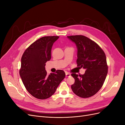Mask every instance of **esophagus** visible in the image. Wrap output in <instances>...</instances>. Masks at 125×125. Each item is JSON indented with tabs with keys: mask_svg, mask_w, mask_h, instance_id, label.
I'll list each match as a JSON object with an SVG mask.
<instances>
[{
	"mask_svg": "<svg viewBox=\"0 0 125 125\" xmlns=\"http://www.w3.org/2000/svg\"><path fill=\"white\" fill-rule=\"evenodd\" d=\"M70 74L69 73H67V72H66V77H70Z\"/></svg>",
	"mask_w": 125,
	"mask_h": 125,
	"instance_id": "34e87169",
	"label": "esophagus"
}]
</instances>
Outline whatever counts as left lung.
<instances>
[{
    "label": "left lung",
    "instance_id": "8db88e82",
    "mask_svg": "<svg viewBox=\"0 0 125 125\" xmlns=\"http://www.w3.org/2000/svg\"><path fill=\"white\" fill-rule=\"evenodd\" d=\"M68 38L77 46V66L86 70L83 74L72 73L74 83L71 88L79 97L88 98L101 89L108 72L106 57L103 50L95 42L83 35H72Z\"/></svg>",
    "mask_w": 125,
    "mask_h": 125
}]
</instances>
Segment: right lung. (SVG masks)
I'll use <instances>...</instances> for the list:
<instances>
[{
  "mask_svg": "<svg viewBox=\"0 0 125 125\" xmlns=\"http://www.w3.org/2000/svg\"><path fill=\"white\" fill-rule=\"evenodd\" d=\"M58 36H44L30 45L21 58L20 75L26 90L36 99L44 100L53 95L65 77L62 70L48 75L45 66L51 59V50Z\"/></svg>",
  "mask_w": 125,
  "mask_h": 125,
  "instance_id": "1",
  "label": "right lung"
}]
</instances>
